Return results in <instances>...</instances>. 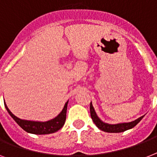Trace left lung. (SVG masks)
<instances>
[{
	"label": "left lung",
	"mask_w": 157,
	"mask_h": 157,
	"mask_svg": "<svg viewBox=\"0 0 157 157\" xmlns=\"http://www.w3.org/2000/svg\"><path fill=\"white\" fill-rule=\"evenodd\" d=\"M90 116L91 118L93 120L94 123L96 124V126L98 127V129L103 130L104 132H107V133H121V132H124L125 130H128L129 129L134 128L143 118L144 116L139 117L137 120L134 121L128 122V123H120V124H107V123H104L98 117L97 114H96L95 111L94 109L92 103H90Z\"/></svg>",
	"instance_id": "8db88e82"
}]
</instances>
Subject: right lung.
<instances>
[{"label": "right lung", "mask_w": 157, "mask_h": 157, "mask_svg": "<svg viewBox=\"0 0 157 157\" xmlns=\"http://www.w3.org/2000/svg\"><path fill=\"white\" fill-rule=\"evenodd\" d=\"M67 103L68 101L64 105L63 109L62 112L57 116L55 118L48 121L45 122L40 121H27V120H22L15 117L12 112L10 111L6 103H5V107H6L7 112L10 115L11 117L13 118L17 124L19 126L25 130L28 133L34 134H53L54 132L58 131L63 126L65 121H66V114L67 108Z\"/></svg>", "instance_id": "1"}]
</instances>
